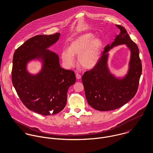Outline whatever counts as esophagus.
Wrapping results in <instances>:
<instances>
[{
	"instance_id": "1",
	"label": "esophagus",
	"mask_w": 153,
	"mask_h": 153,
	"mask_svg": "<svg viewBox=\"0 0 153 153\" xmlns=\"http://www.w3.org/2000/svg\"><path fill=\"white\" fill-rule=\"evenodd\" d=\"M76 78L77 79H80L81 78V75L79 74H76Z\"/></svg>"
}]
</instances>
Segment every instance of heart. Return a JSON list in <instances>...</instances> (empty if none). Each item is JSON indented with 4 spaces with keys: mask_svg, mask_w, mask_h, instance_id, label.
I'll return each mask as SVG.
<instances>
[{
    "mask_svg": "<svg viewBox=\"0 0 153 153\" xmlns=\"http://www.w3.org/2000/svg\"><path fill=\"white\" fill-rule=\"evenodd\" d=\"M103 47L101 39L95 38L92 33H85L78 36L69 45L68 49L61 53V58L66 68H71L75 63L74 56L78 55L79 64L85 69H92L101 58Z\"/></svg>",
    "mask_w": 153,
    "mask_h": 153,
    "instance_id": "heart-1",
    "label": "heart"
}]
</instances>
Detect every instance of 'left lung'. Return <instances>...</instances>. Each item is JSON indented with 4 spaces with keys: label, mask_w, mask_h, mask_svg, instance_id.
<instances>
[{
    "label": "left lung",
    "mask_w": 153,
    "mask_h": 153,
    "mask_svg": "<svg viewBox=\"0 0 153 153\" xmlns=\"http://www.w3.org/2000/svg\"><path fill=\"white\" fill-rule=\"evenodd\" d=\"M120 33L103 51L98 64L82 76L85 97L93 108L106 111L117 109L127 104L135 95L142 72L138 46L126 29L116 25ZM126 44L131 51L128 72L123 76L112 73L108 65L109 51L115 46Z\"/></svg>",
    "instance_id": "1"
}]
</instances>
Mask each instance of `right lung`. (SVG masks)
Masks as SVG:
<instances>
[{
  "label": "right lung",
  "mask_w": 153,
  "mask_h": 153,
  "mask_svg": "<svg viewBox=\"0 0 153 153\" xmlns=\"http://www.w3.org/2000/svg\"><path fill=\"white\" fill-rule=\"evenodd\" d=\"M59 37L60 33L36 35L13 55V87L26 108L44 115L56 114L65 108L68 90L76 81L74 72L61 68L58 55L48 49ZM36 60L42 63V68L36 74L30 73L27 65Z\"/></svg>",
  "instance_id": "obj_1"
}]
</instances>
